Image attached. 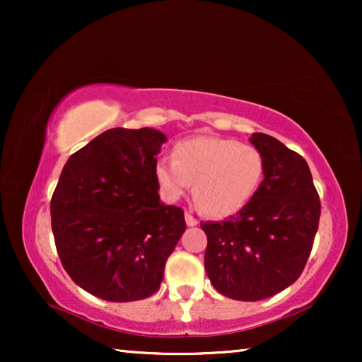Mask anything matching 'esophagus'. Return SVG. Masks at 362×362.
I'll return each mask as SVG.
<instances>
[{
  "instance_id": "1",
  "label": "esophagus",
  "mask_w": 362,
  "mask_h": 362,
  "mask_svg": "<svg viewBox=\"0 0 362 362\" xmlns=\"http://www.w3.org/2000/svg\"><path fill=\"white\" fill-rule=\"evenodd\" d=\"M185 219H186V224L189 226V227H194V226H197V219H196V217H192V216L189 214V212H186Z\"/></svg>"
}]
</instances>
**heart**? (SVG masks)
Wrapping results in <instances>:
<instances>
[{
	"label": "heart",
	"mask_w": 362,
	"mask_h": 362,
	"mask_svg": "<svg viewBox=\"0 0 362 362\" xmlns=\"http://www.w3.org/2000/svg\"><path fill=\"white\" fill-rule=\"evenodd\" d=\"M155 180L168 201L192 197L204 214L229 217L255 194L264 176V158L255 146L229 138L199 135L177 141L173 161L155 163Z\"/></svg>",
	"instance_id": "heart-1"
}]
</instances>
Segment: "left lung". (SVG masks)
I'll list each match as a JSON object with an SVG mask.
<instances>
[{
    "label": "left lung",
    "instance_id": "8db88e82",
    "mask_svg": "<svg viewBox=\"0 0 362 362\" xmlns=\"http://www.w3.org/2000/svg\"><path fill=\"white\" fill-rule=\"evenodd\" d=\"M249 140L264 158L259 189L235 217L201 222L206 274L219 293L240 301L269 298L298 280L321 214L303 156L265 133Z\"/></svg>",
    "mask_w": 362,
    "mask_h": 362
}]
</instances>
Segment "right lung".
Listing matches in <instances>:
<instances>
[{"label":"right lung","instance_id":"right-lung-1","mask_svg":"<svg viewBox=\"0 0 362 362\" xmlns=\"http://www.w3.org/2000/svg\"><path fill=\"white\" fill-rule=\"evenodd\" d=\"M166 140L155 128H112L62 168L51 199L57 254L69 276L98 298L151 296L186 230L181 207L160 201L153 173Z\"/></svg>","mask_w":362,"mask_h":362}]
</instances>
